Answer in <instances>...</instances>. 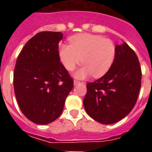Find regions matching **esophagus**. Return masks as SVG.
<instances>
[{
  "label": "esophagus",
  "mask_w": 152,
  "mask_h": 152,
  "mask_svg": "<svg viewBox=\"0 0 152 152\" xmlns=\"http://www.w3.org/2000/svg\"><path fill=\"white\" fill-rule=\"evenodd\" d=\"M79 83H80V82L78 80H74V85H77Z\"/></svg>",
  "instance_id": "34e87169"
}]
</instances>
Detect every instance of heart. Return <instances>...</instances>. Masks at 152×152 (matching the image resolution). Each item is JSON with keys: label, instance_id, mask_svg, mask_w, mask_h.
<instances>
[{"label": "heart", "instance_id": "obj_1", "mask_svg": "<svg viewBox=\"0 0 152 152\" xmlns=\"http://www.w3.org/2000/svg\"><path fill=\"white\" fill-rule=\"evenodd\" d=\"M69 43L59 46V56L68 71H72L80 63L83 66L75 73L77 78L92 76L99 78L109 71L115 59V45L101 35L82 33L72 36Z\"/></svg>", "mask_w": 152, "mask_h": 152}]
</instances>
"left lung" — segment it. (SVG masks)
Returning a JSON list of instances; mask_svg holds the SVG:
<instances>
[{
  "label": "left lung",
  "mask_w": 152,
  "mask_h": 152,
  "mask_svg": "<svg viewBox=\"0 0 152 152\" xmlns=\"http://www.w3.org/2000/svg\"><path fill=\"white\" fill-rule=\"evenodd\" d=\"M109 71L87 83L86 112L98 122L110 125L127 116L134 107L141 86V69L137 54L126 42L117 45Z\"/></svg>",
  "instance_id": "left-lung-1"
}]
</instances>
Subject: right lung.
<instances>
[{"instance_id":"right-lung-1","label":"right lung","mask_w":152,"mask_h":152,"mask_svg":"<svg viewBox=\"0 0 152 152\" xmlns=\"http://www.w3.org/2000/svg\"><path fill=\"white\" fill-rule=\"evenodd\" d=\"M61 32L42 31L25 44L18 56L13 85L18 105L25 117L47 125L61 114L73 80L60 61Z\"/></svg>"}]
</instances>
